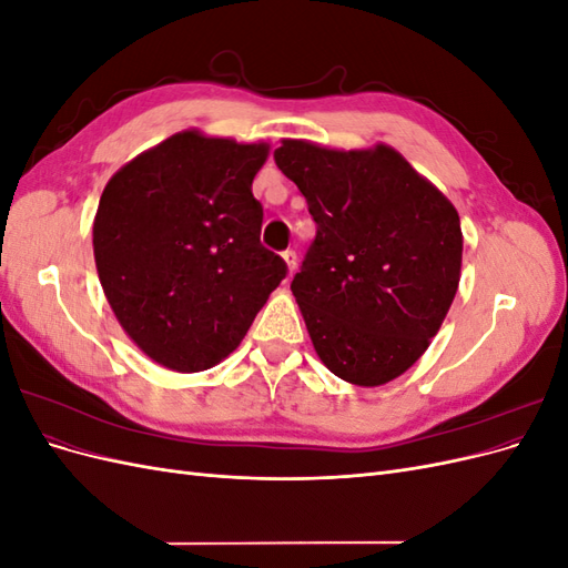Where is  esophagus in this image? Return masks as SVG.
<instances>
[{"mask_svg":"<svg viewBox=\"0 0 568 568\" xmlns=\"http://www.w3.org/2000/svg\"><path fill=\"white\" fill-rule=\"evenodd\" d=\"M282 257H284V263H286L288 272H294V270H296V265H298V257H296V253H294V251H284V253H282Z\"/></svg>","mask_w":568,"mask_h":568,"instance_id":"esophagus-1","label":"esophagus"}]
</instances>
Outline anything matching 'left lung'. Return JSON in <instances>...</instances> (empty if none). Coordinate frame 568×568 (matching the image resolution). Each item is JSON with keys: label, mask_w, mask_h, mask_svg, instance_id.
I'll list each match as a JSON object with an SVG mask.
<instances>
[{"label": "left lung", "mask_w": 568, "mask_h": 568, "mask_svg": "<svg viewBox=\"0 0 568 568\" xmlns=\"http://www.w3.org/2000/svg\"><path fill=\"white\" fill-rule=\"evenodd\" d=\"M274 163L317 225L291 291L320 359L355 386L393 382L424 355L457 294L455 205L386 144L282 140Z\"/></svg>", "instance_id": "obj_1"}]
</instances>
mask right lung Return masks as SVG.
I'll return each mask as SVG.
<instances>
[{
  "label": "right lung",
  "instance_id": "1",
  "mask_svg": "<svg viewBox=\"0 0 568 568\" xmlns=\"http://www.w3.org/2000/svg\"><path fill=\"white\" fill-rule=\"evenodd\" d=\"M270 144L184 130L109 180L94 215L99 282L153 363L201 372L225 359L286 277L261 244L251 184Z\"/></svg>",
  "mask_w": 568,
  "mask_h": 568
}]
</instances>
